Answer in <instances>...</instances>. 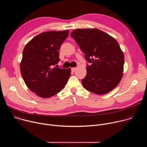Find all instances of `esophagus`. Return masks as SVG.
Instances as JSON below:
<instances>
[{"label": "esophagus", "instance_id": "obj_1", "mask_svg": "<svg viewBox=\"0 0 147 147\" xmlns=\"http://www.w3.org/2000/svg\"><path fill=\"white\" fill-rule=\"evenodd\" d=\"M76 69H77V68H76V67H73V68H71V71H73V72H74V71L76 70Z\"/></svg>", "mask_w": 147, "mask_h": 147}]
</instances>
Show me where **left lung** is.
<instances>
[{
    "instance_id": "1",
    "label": "left lung",
    "mask_w": 147,
    "mask_h": 147,
    "mask_svg": "<svg viewBox=\"0 0 147 147\" xmlns=\"http://www.w3.org/2000/svg\"><path fill=\"white\" fill-rule=\"evenodd\" d=\"M91 63L82 84L87 90L98 95L109 92L116 88L123 75L124 56L117 41L96 28L76 29L71 33Z\"/></svg>"
}]
</instances>
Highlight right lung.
Here are the masks:
<instances>
[{
  "mask_svg": "<svg viewBox=\"0 0 147 147\" xmlns=\"http://www.w3.org/2000/svg\"><path fill=\"white\" fill-rule=\"evenodd\" d=\"M69 32V30L42 32L24 48L21 74L27 87L41 98H50L61 91L71 75V68L53 67L60 60L59 51Z\"/></svg>",
  "mask_w": 147,
  "mask_h": 147,
  "instance_id": "1",
  "label": "right lung"
}]
</instances>
